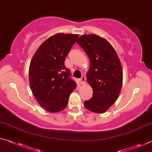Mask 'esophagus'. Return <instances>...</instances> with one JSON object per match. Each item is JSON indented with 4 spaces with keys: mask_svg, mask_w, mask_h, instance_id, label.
I'll return each mask as SVG.
<instances>
[{
    "mask_svg": "<svg viewBox=\"0 0 152 152\" xmlns=\"http://www.w3.org/2000/svg\"><path fill=\"white\" fill-rule=\"evenodd\" d=\"M85 81H86V78L84 76H82V78L80 79V83L81 84H84L85 83Z\"/></svg>",
    "mask_w": 152,
    "mask_h": 152,
    "instance_id": "34e87169",
    "label": "esophagus"
}]
</instances>
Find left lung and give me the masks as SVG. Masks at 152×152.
I'll return each mask as SVG.
<instances>
[{
	"instance_id": "8db88e82",
	"label": "left lung",
	"mask_w": 152,
	"mask_h": 152,
	"mask_svg": "<svg viewBox=\"0 0 152 152\" xmlns=\"http://www.w3.org/2000/svg\"><path fill=\"white\" fill-rule=\"evenodd\" d=\"M77 43L86 51L90 59L87 82L93 95L84 102V107L96 113L106 112L117 101L123 84V69L116 51L103 37L83 35Z\"/></svg>"
}]
</instances>
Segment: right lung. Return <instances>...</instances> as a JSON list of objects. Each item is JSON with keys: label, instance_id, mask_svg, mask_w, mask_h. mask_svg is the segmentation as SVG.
Returning a JSON list of instances; mask_svg holds the SVG:
<instances>
[{"label": "right lung", "instance_id": "right-lung-1", "mask_svg": "<svg viewBox=\"0 0 152 152\" xmlns=\"http://www.w3.org/2000/svg\"><path fill=\"white\" fill-rule=\"evenodd\" d=\"M78 37L63 33L51 36L39 46L30 62L31 90L40 106L50 113L65 109L76 87L64 61Z\"/></svg>", "mask_w": 152, "mask_h": 152}]
</instances>
